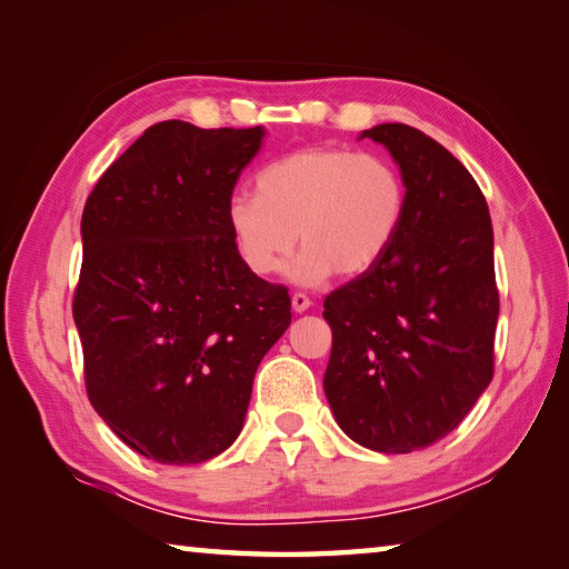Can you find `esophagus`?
<instances>
[{
  "instance_id": "esophagus-1",
  "label": "esophagus",
  "mask_w": 569,
  "mask_h": 569,
  "mask_svg": "<svg viewBox=\"0 0 569 569\" xmlns=\"http://www.w3.org/2000/svg\"><path fill=\"white\" fill-rule=\"evenodd\" d=\"M291 306H293L296 313H303V311H308V308H311V298H308L306 293H293Z\"/></svg>"
}]
</instances>
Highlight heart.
Listing matches in <instances>:
<instances>
[{
  "mask_svg": "<svg viewBox=\"0 0 569 569\" xmlns=\"http://www.w3.org/2000/svg\"><path fill=\"white\" fill-rule=\"evenodd\" d=\"M407 213V186L387 158L346 148H303L256 176V196L236 192L226 220L240 261L256 276L281 271L316 286L333 271L361 276L377 266Z\"/></svg>",
  "mask_w": 569,
  "mask_h": 569,
  "instance_id": "b5f03b06",
  "label": "heart"
}]
</instances>
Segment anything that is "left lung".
Segmentation results:
<instances>
[{
  "label": "left lung",
  "mask_w": 569,
  "mask_h": 569,
  "mask_svg": "<svg viewBox=\"0 0 569 569\" xmlns=\"http://www.w3.org/2000/svg\"><path fill=\"white\" fill-rule=\"evenodd\" d=\"M399 162L407 213L381 261L323 301V391L361 447L409 455L455 431L495 377L499 291L487 200L437 140L401 122L363 130Z\"/></svg>",
  "instance_id": "obj_1"
}]
</instances>
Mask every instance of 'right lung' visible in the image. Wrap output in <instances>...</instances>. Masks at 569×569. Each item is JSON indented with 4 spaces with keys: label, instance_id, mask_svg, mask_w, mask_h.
Instances as JSON below:
<instances>
[{
    "label": "right lung",
    "instance_id": "1",
    "mask_svg": "<svg viewBox=\"0 0 569 569\" xmlns=\"http://www.w3.org/2000/svg\"><path fill=\"white\" fill-rule=\"evenodd\" d=\"M263 128H148L82 210L72 316L94 411L138 455L200 465L233 445L268 349L291 326L286 286L250 273L228 200Z\"/></svg>",
    "mask_w": 569,
    "mask_h": 569
}]
</instances>
